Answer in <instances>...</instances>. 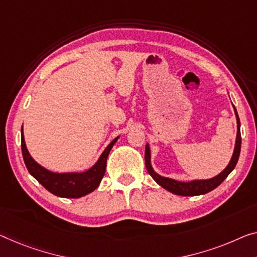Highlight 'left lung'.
Returning <instances> with one entry per match:
<instances>
[{"instance_id": "left-lung-1", "label": "left lung", "mask_w": 257, "mask_h": 257, "mask_svg": "<svg viewBox=\"0 0 257 257\" xmlns=\"http://www.w3.org/2000/svg\"><path fill=\"white\" fill-rule=\"evenodd\" d=\"M234 112H235V116H236V123H238V133H236L234 152H233L231 162H229L227 167L225 168V170L221 172L220 174H218L217 177L209 179V180H194V181H190V182H181V181H177V180H173L170 178L160 177V175L157 174L156 172L153 171V168L151 167L150 148H149V144H147V147H145V166H147L149 174H150L153 178V180H155V181L158 183L159 186H162L163 188H165L166 190L171 191V193H173L175 195H181V196H197V195L206 194V193H209V191L213 190L214 188H217V187L227 178V175L231 173L233 170H234L236 163H238L239 156H240V150H241L240 120H239L238 112H236L235 107H234Z\"/></svg>"}]
</instances>
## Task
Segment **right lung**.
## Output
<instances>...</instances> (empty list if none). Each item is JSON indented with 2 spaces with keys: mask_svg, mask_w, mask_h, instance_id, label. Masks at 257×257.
<instances>
[{
  "mask_svg": "<svg viewBox=\"0 0 257 257\" xmlns=\"http://www.w3.org/2000/svg\"><path fill=\"white\" fill-rule=\"evenodd\" d=\"M118 137L110 142L105 151L101 153L98 162L92 166L90 170L83 173H53L46 170L39 164L34 162V159L30 156L26 149L24 135L22 129V153L26 168L32 177L38 180L46 189L59 197L64 198H78L90 194L94 189L98 188L101 179L104 178L106 171L107 157L109 155L110 149L115 144Z\"/></svg>",
  "mask_w": 257,
  "mask_h": 257,
  "instance_id": "obj_1",
  "label": "right lung"
}]
</instances>
